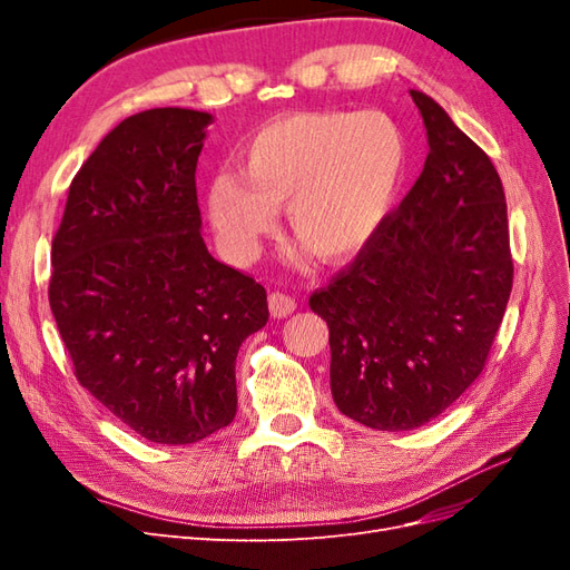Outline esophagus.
<instances>
[{
  "label": "esophagus",
  "mask_w": 570,
  "mask_h": 570,
  "mask_svg": "<svg viewBox=\"0 0 570 570\" xmlns=\"http://www.w3.org/2000/svg\"><path fill=\"white\" fill-rule=\"evenodd\" d=\"M268 308H271V316L273 318H285L289 316L292 312H295L297 304L292 297L283 295V292H271L268 295Z\"/></svg>",
  "instance_id": "34e87169"
}]
</instances>
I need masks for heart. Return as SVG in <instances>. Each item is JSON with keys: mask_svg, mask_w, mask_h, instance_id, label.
Here are the masks:
<instances>
[{"mask_svg": "<svg viewBox=\"0 0 570 570\" xmlns=\"http://www.w3.org/2000/svg\"><path fill=\"white\" fill-rule=\"evenodd\" d=\"M409 159L404 130L383 111H304L256 130L237 170L209 185L223 252L249 264L275 228V209L323 262H344L383 228Z\"/></svg>", "mask_w": 570, "mask_h": 570, "instance_id": "1", "label": "heart"}]
</instances>
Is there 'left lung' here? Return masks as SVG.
<instances>
[{
    "instance_id": "obj_1",
    "label": "left lung",
    "mask_w": 570,
    "mask_h": 570,
    "mask_svg": "<svg viewBox=\"0 0 570 570\" xmlns=\"http://www.w3.org/2000/svg\"><path fill=\"white\" fill-rule=\"evenodd\" d=\"M423 174L371 243L308 306L331 331L337 409L375 430H413L485 368L513 285L497 168L428 95Z\"/></svg>"
}]
</instances>
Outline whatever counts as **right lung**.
Segmentation results:
<instances>
[{"label":"right lung","mask_w":570,"mask_h":570,"mask_svg":"<svg viewBox=\"0 0 570 570\" xmlns=\"http://www.w3.org/2000/svg\"><path fill=\"white\" fill-rule=\"evenodd\" d=\"M212 120L178 107L120 120L80 166L51 239L49 306L78 383L159 444L233 423L239 344L268 321L266 289L199 233Z\"/></svg>","instance_id":"1"}]
</instances>
